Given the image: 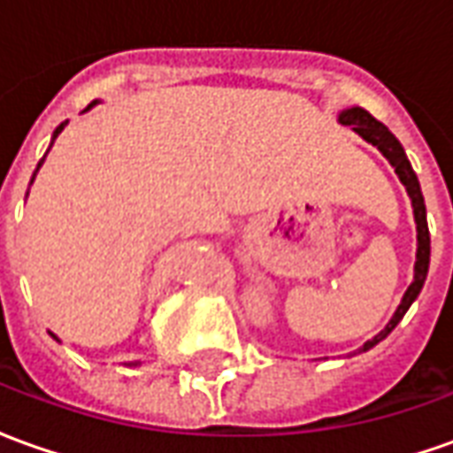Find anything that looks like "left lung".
Returning a JSON list of instances; mask_svg holds the SVG:
<instances>
[{
	"label": "left lung",
	"mask_w": 453,
	"mask_h": 453,
	"mask_svg": "<svg viewBox=\"0 0 453 453\" xmlns=\"http://www.w3.org/2000/svg\"><path fill=\"white\" fill-rule=\"evenodd\" d=\"M340 123L342 126H351V128L359 133L361 138L369 140L371 145H376V148L388 157V162L395 167V174L400 177V181L405 184L408 188L410 198H412V208H415V223H418V262H415V281L408 286V291L403 296V303L398 305V311L395 315L390 318V323L386 325V330L379 333L373 340H369L361 351L371 349L373 344H379L386 334L395 327V325L403 320V315L408 313V308L412 305V301L418 298V294L422 291V284H425V279H427V269H429V227H427V211H425V198H422V191H419V181L418 174L412 172L410 167L408 157H405V150L398 142V138L390 133L380 120H376L371 116L369 111H364L359 106H354V109H347V111L340 113Z\"/></svg>",
	"instance_id": "1"
}]
</instances>
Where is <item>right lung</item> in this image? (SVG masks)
Instances as JSON below:
<instances>
[{
    "instance_id": "1",
    "label": "right lung",
    "mask_w": 453,
    "mask_h": 453,
    "mask_svg": "<svg viewBox=\"0 0 453 453\" xmlns=\"http://www.w3.org/2000/svg\"><path fill=\"white\" fill-rule=\"evenodd\" d=\"M87 109H89V106H87ZM63 128H65V123H60V126L55 128V135H53V138H58V133H60V130H63ZM38 167H41V165H38Z\"/></svg>"
}]
</instances>
